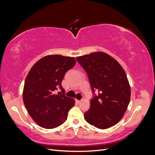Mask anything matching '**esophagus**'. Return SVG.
Segmentation results:
<instances>
[{
    "instance_id": "34e87169",
    "label": "esophagus",
    "mask_w": 155,
    "mask_h": 155,
    "mask_svg": "<svg viewBox=\"0 0 155 155\" xmlns=\"http://www.w3.org/2000/svg\"><path fill=\"white\" fill-rule=\"evenodd\" d=\"M81 100H76V102L78 103V104H79V103H81Z\"/></svg>"
}]
</instances>
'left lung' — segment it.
<instances>
[{"mask_svg":"<svg viewBox=\"0 0 155 155\" xmlns=\"http://www.w3.org/2000/svg\"><path fill=\"white\" fill-rule=\"evenodd\" d=\"M76 60L88 75L92 92H98L84 118L98 129L111 127L123 118L130 99V87L124 68L101 51L79 56Z\"/></svg>","mask_w":155,"mask_h":155,"instance_id":"1","label":"left lung"}]
</instances>
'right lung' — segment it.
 I'll return each mask as SVG.
<instances>
[{"label": "right lung", "instance_id": "right-lung-1", "mask_svg": "<svg viewBox=\"0 0 155 155\" xmlns=\"http://www.w3.org/2000/svg\"><path fill=\"white\" fill-rule=\"evenodd\" d=\"M75 64L74 58L49 55L36 62L28 74L23 101L31 118L41 127L54 129L67 120L75 101L60 92L55 94L54 91L59 88L64 92L61 82L65 73Z\"/></svg>", "mask_w": 155, "mask_h": 155}]
</instances>
